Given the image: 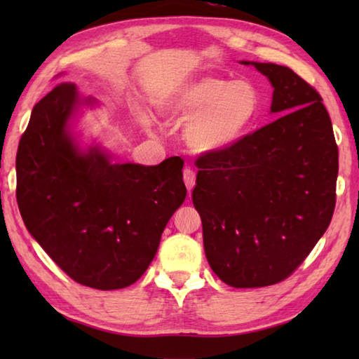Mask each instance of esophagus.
<instances>
[{
  "mask_svg": "<svg viewBox=\"0 0 359 359\" xmlns=\"http://www.w3.org/2000/svg\"><path fill=\"white\" fill-rule=\"evenodd\" d=\"M184 182L188 188V191L191 193V189L196 185V171L191 170V168H185L184 170Z\"/></svg>",
  "mask_w": 359,
  "mask_h": 359,
  "instance_id": "obj_1",
  "label": "esophagus"
}]
</instances>
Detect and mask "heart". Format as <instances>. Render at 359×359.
Masks as SVG:
<instances>
[{"label": "heart", "mask_w": 359, "mask_h": 359, "mask_svg": "<svg viewBox=\"0 0 359 359\" xmlns=\"http://www.w3.org/2000/svg\"><path fill=\"white\" fill-rule=\"evenodd\" d=\"M261 104V94L253 83L217 75L182 81L157 100V108L168 118H188L185 140L199 152L231 148L253 126ZM142 123L149 128V117L143 116Z\"/></svg>", "instance_id": "heart-1"}]
</instances>
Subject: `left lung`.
Here are the masks:
<instances>
[{"label":"left lung","instance_id":"obj_1","mask_svg":"<svg viewBox=\"0 0 359 359\" xmlns=\"http://www.w3.org/2000/svg\"><path fill=\"white\" fill-rule=\"evenodd\" d=\"M280 117L205 152L193 203L211 270L234 288L278 284L313 250L337 203L338 144L323 97L290 67L255 63Z\"/></svg>","mask_w":359,"mask_h":359}]
</instances>
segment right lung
<instances>
[{"instance_id": "right-lung-1", "label": "right lung", "mask_w": 359, "mask_h": 359, "mask_svg": "<svg viewBox=\"0 0 359 359\" xmlns=\"http://www.w3.org/2000/svg\"><path fill=\"white\" fill-rule=\"evenodd\" d=\"M81 102L60 83L38 102L17 152V202L25 225L67 276L116 290L134 284L184 203L180 157L156 166L111 163L100 148L79 151L67 121Z\"/></svg>"}]
</instances>
